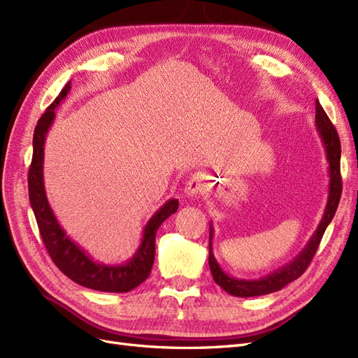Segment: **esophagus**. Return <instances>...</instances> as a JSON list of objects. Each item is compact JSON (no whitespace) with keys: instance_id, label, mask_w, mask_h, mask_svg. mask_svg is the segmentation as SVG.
<instances>
[{"instance_id":"1","label":"esophagus","mask_w":358,"mask_h":358,"mask_svg":"<svg viewBox=\"0 0 358 358\" xmlns=\"http://www.w3.org/2000/svg\"><path fill=\"white\" fill-rule=\"evenodd\" d=\"M204 187H206V182H204V178L201 175H194L188 182L187 185H185V194H187L188 196H196L203 194L204 191Z\"/></svg>"}]
</instances>
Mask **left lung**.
<instances>
[{
	"label": "left lung",
	"instance_id": "left-lung-1",
	"mask_svg": "<svg viewBox=\"0 0 358 358\" xmlns=\"http://www.w3.org/2000/svg\"><path fill=\"white\" fill-rule=\"evenodd\" d=\"M315 127L317 131L322 138V142L326 150V158L329 163V196H327V204L324 208V213L322 220L313 234L310 241L306 243L303 250L286 264L285 266L278 268L274 273H271L259 280H241V278H234L224 273L217 264L213 255L212 241L215 236L213 224L210 222V234H208V266H210L213 280L217 286H220L227 293L232 294V296L237 298H252V296H262V294L274 293L281 290L289 282L299 278L305 269L313 261V257L318 249V244L323 238V234L329 224L334 219L336 208L341 200L342 194V179H341V141L338 136V131L335 126L331 124L327 114L324 113L323 106L320 105L318 101H315Z\"/></svg>",
	"mask_w": 358,
	"mask_h": 358
}]
</instances>
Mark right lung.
<instances>
[{"instance_id": "1", "label": "right lung", "mask_w": 358, "mask_h": 358, "mask_svg": "<svg viewBox=\"0 0 358 358\" xmlns=\"http://www.w3.org/2000/svg\"><path fill=\"white\" fill-rule=\"evenodd\" d=\"M71 90V81L65 85L53 103L36 122L34 131V154L28 173L29 201L38 224L41 238L52 261L68 278L77 285L99 292L126 293L138 287L150 277L155 257V234L163 222L176 213L179 201L170 199L148 220L143 228V237L136 253L127 262L120 265H105L94 262L77 243H73L59 222L48 204L44 188V143L48 129L55 121V109L65 99Z\"/></svg>"}]
</instances>
